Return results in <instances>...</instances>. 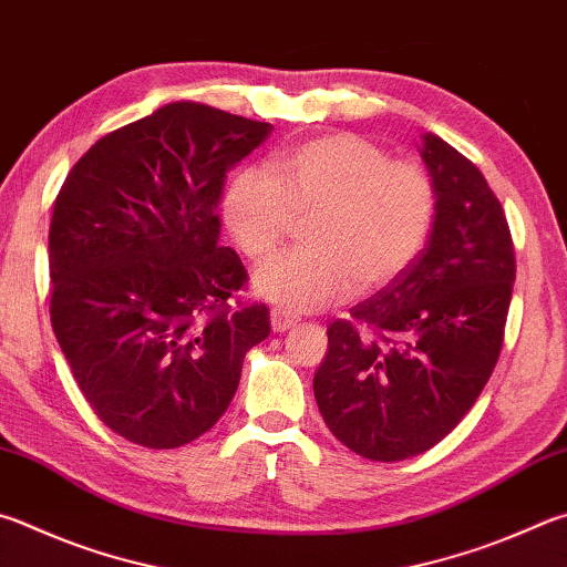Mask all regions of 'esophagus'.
<instances>
[{
	"label": "esophagus",
	"mask_w": 567,
	"mask_h": 567,
	"mask_svg": "<svg viewBox=\"0 0 567 567\" xmlns=\"http://www.w3.org/2000/svg\"><path fill=\"white\" fill-rule=\"evenodd\" d=\"M270 324H272L275 332H287V329H292L297 324V319L292 315L277 310V307H275V310L270 312Z\"/></svg>",
	"instance_id": "1"
}]
</instances>
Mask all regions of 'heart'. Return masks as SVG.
<instances>
[{"label": "heart", "instance_id": "b5f03b06", "mask_svg": "<svg viewBox=\"0 0 567 567\" xmlns=\"http://www.w3.org/2000/svg\"><path fill=\"white\" fill-rule=\"evenodd\" d=\"M272 176L243 168L220 198L238 248L262 260L302 225L305 248L255 272V292L282 312H312L404 275L429 240L436 190L424 168L391 161L354 133H324L275 153Z\"/></svg>", "mask_w": 567, "mask_h": 567}]
</instances>
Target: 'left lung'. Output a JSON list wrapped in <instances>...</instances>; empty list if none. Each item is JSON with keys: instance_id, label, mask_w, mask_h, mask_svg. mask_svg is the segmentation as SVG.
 Listing matches in <instances>:
<instances>
[{"instance_id": "left-lung-1", "label": "left lung", "mask_w": 567, "mask_h": 567, "mask_svg": "<svg viewBox=\"0 0 567 567\" xmlns=\"http://www.w3.org/2000/svg\"><path fill=\"white\" fill-rule=\"evenodd\" d=\"M436 190L409 270L327 329L315 399L354 454L404 461L436 446L476 404L498 362L516 252L483 173L436 133L421 136Z\"/></svg>"}]
</instances>
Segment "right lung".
<instances>
[{
    "instance_id": "right-lung-1",
    "label": "right lung",
    "mask_w": 567,
    "mask_h": 567,
    "mask_svg": "<svg viewBox=\"0 0 567 567\" xmlns=\"http://www.w3.org/2000/svg\"><path fill=\"white\" fill-rule=\"evenodd\" d=\"M270 123L173 101L91 146L49 228L51 327L91 409L118 436L178 449L215 426L243 359L270 334L265 305L220 248L225 176Z\"/></svg>"
}]
</instances>
